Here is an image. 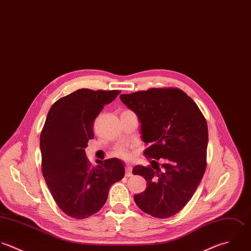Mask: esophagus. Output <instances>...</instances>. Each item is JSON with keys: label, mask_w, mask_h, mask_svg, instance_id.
Listing matches in <instances>:
<instances>
[{"label": "esophagus", "mask_w": 251, "mask_h": 251, "mask_svg": "<svg viewBox=\"0 0 251 251\" xmlns=\"http://www.w3.org/2000/svg\"><path fill=\"white\" fill-rule=\"evenodd\" d=\"M126 177L132 176V169H131V167L128 164L126 166Z\"/></svg>", "instance_id": "obj_1"}]
</instances>
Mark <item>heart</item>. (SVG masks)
<instances>
[{
    "label": "heart",
    "mask_w": 251,
    "mask_h": 251,
    "mask_svg": "<svg viewBox=\"0 0 251 251\" xmlns=\"http://www.w3.org/2000/svg\"><path fill=\"white\" fill-rule=\"evenodd\" d=\"M116 155H117L118 157L125 158V159H126V158L129 157V153H128V151H127L126 148H120V149H118V150L116 151Z\"/></svg>",
    "instance_id": "heart-1"
}]
</instances>
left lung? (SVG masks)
<instances>
[{
  "label": "left lung",
  "mask_w": 251,
  "mask_h": 251,
  "mask_svg": "<svg viewBox=\"0 0 251 251\" xmlns=\"http://www.w3.org/2000/svg\"><path fill=\"white\" fill-rule=\"evenodd\" d=\"M120 98L139 119L142 140L150 144L144 155L155 159L152 167L132 169L147 181L146 190L134 195V201L154 217H171L188 203L204 174L206 121L194 100L179 88H150Z\"/></svg>",
  "instance_id": "1"
}]
</instances>
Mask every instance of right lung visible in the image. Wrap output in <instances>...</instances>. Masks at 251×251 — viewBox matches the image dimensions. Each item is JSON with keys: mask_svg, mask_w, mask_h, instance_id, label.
I'll use <instances>...</instances> for the list:
<instances>
[{"mask_svg": "<svg viewBox=\"0 0 251 251\" xmlns=\"http://www.w3.org/2000/svg\"><path fill=\"white\" fill-rule=\"evenodd\" d=\"M120 90L78 89L50 109L40 136L42 171L58 207L84 219L105 204L110 187L125 176L119 159L96 161L91 167L84 149L93 138V123Z\"/></svg>", "mask_w": 251, "mask_h": 251, "instance_id": "right-lung-1", "label": "right lung"}]
</instances>
